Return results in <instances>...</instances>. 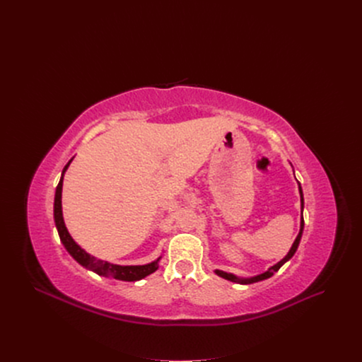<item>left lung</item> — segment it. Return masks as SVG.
<instances>
[{"label": "left lung", "mask_w": 362, "mask_h": 362, "mask_svg": "<svg viewBox=\"0 0 362 362\" xmlns=\"http://www.w3.org/2000/svg\"><path fill=\"white\" fill-rule=\"evenodd\" d=\"M299 193H300V208H302V211H303V196H302V189H300V186H299ZM302 230H303V216L300 218V230H299V233H298V236H296V239H295V242H293V245H292V247H291V250L288 252V255L284 257V259L281 261V262H278L276 265H274V267H271L267 272H264V274H261V275H257V276H253V278H249V279H239V278H236L235 275H232V274H228V272H223V271H216V274L219 275V276H222V278H225V279H228V281H232V282H239V284H243V285H247V284H253V282H259V281H264V279H268V278H271L276 271H279V268L286 262V261H289L291 257L293 256V253L296 252V249H298V245H299V240H300V236H302Z\"/></svg>", "instance_id": "left-lung-1"}]
</instances>
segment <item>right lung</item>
I'll return each mask as SVG.
<instances>
[{"mask_svg":"<svg viewBox=\"0 0 362 362\" xmlns=\"http://www.w3.org/2000/svg\"><path fill=\"white\" fill-rule=\"evenodd\" d=\"M71 163V160L66 165V168L63 169V175L62 179L57 185L56 189V197H54V222L59 230V236L60 240L63 242L64 247L69 250V253L74 257V259L83 265L87 269H91L94 272H97L98 275H105V276H112L115 279L119 281H127V282H133V281H139L143 279L144 276L156 272L159 265V259L156 262H151L148 265H139V267H122V265H113L105 261L95 259L94 256H90L87 252H84L70 236L66 225H64V219H63V212H62V189H63V176L64 172L67 170L69 165Z\"/></svg>","mask_w":362,"mask_h":362,"instance_id":"right-lung-1","label":"right lung"}]
</instances>
